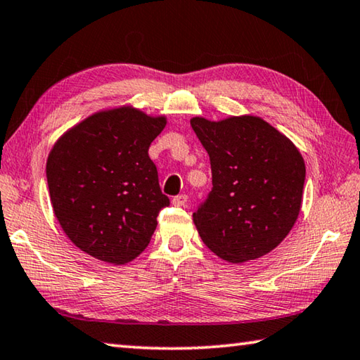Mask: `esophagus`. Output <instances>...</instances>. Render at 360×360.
Segmentation results:
<instances>
[{
	"label": "esophagus",
	"mask_w": 360,
	"mask_h": 360,
	"mask_svg": "<svg viewBox=\"0 0 360 360\" xmlns=\"http://www.w3.org/2000/svg\"><path fill=\"white\" fill-rule=\"evenodd\" d=\"M187 200H188L187 195L181 193V195H176V197H173L172 202H173L174 206H186L187 205Z\"/></svg>",
	"instance_id": "34e87169"
}]
</instances>
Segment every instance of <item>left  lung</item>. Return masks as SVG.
I'll return each instance as SVG.
<instances>
[{
	"mask_svg": "<svg viewBox=\"0 0 360 360\" xmlns=\"http://www.w3.org/2000/svg\"><path fill=\"white\" fill-rule=\"evenodd\" d=\"M191 124L212 169V191L193 212L202 243L228 263L261 258L288 236L299 217L302 154L259 116H195Z\"/></svg>",
	"mask_w": 360,
	"mask_h": 360,
	"instance_id": "left-lung-1",
	"label": "left lung"
}]
</instances>
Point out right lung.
<instances>
[{
    "instance_id": "obj_1",
    "label": "right lung",
    "mask_w": 360,
    "mask_h": 360,
    "mask_svg": "<svg viewBox=\"0 0 360 360\" xmlns=\"http://www.w3.org/2000/svg\"><path fill=\"white\" fill-rule=\"evenodd\" d=\"M167 126L132 105L101 110L66 130L47 159L55 217L82 252L126 264L148 247L169 205L148 149Z\"/></svg>"
}]
</instances>
